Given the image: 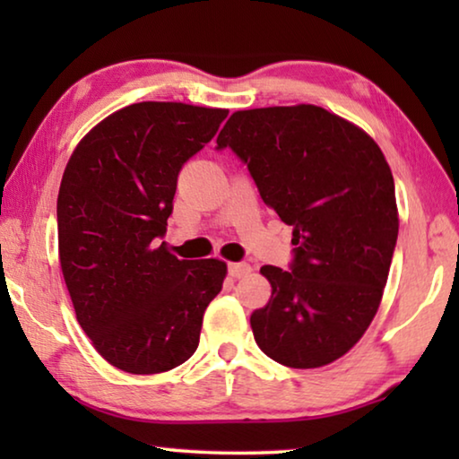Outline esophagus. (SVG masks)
<instances>
[{"instance_id":"obj_1","label":"esophagus","mask_w":459,"mask_h":459,"mask_svg":"<svg viewBox=\"0 0 459 459\" xmlns=\"http://www.w3.org/2000/svg\"><path fill=\"white\" fill-rule=\"evenodd\" d=\"M251 273V265L248 263H229V275L240 279Z\"/></svg>"}]
</instances>
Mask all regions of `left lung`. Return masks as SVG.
I'll list each match as a JSON object with an SVG mask.
<instances>
[{"label":"left lung","mask_w":459,"mask_h":459,"mask_svg":"<svg viewBox=\"0 0 459 459\" xmlns=\"http://www.w3.org/2000/svg\"><path fill=\"white\" fill-rule=\"evenodd\" d=\"M224 147L293 227L290 269H261L273 291L251 316L255 342L283 367L330 364L383 298L399 235L391 168L362 129L316 105L232 113L216 139Z\"/></svg>","instance_id":"8db88e82"}]
</instances>
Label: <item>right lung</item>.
Masks as SVG:
<instances>
[{"instance_id":"1","label":"right lung","mask_w":459,"mask_h":459,"mask_svg":"<svg viewBox=\"0 0 459 459\" xmlns=\"http://www.w3.org/2000/svg\"><path fill=\"white\" fill-rule=\"evenodd\" d=\"M227 115L135 103L100 121L68 160L56 204L62 275L81 328L119 370L155 375L196 352L227 265L180 261L160 240L178 174Z\"/></svg>"}]
</instances>
